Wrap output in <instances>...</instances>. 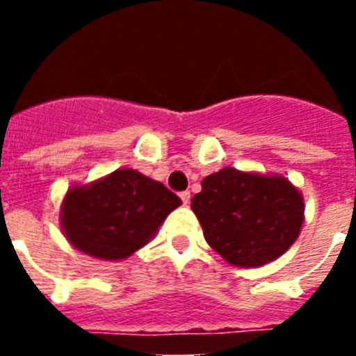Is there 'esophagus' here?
<instances>
[{"label": "esophagus", "mask_w": 356, "mask_h": 356, "mask_svg": "<svg viewBox=\"0 0 356 356\" xmlns=\"http://www.w3.org/2000/svg\"><path fill=\"white\" fill-rule=\"evenodd\" d=\"M180 197L181 201H184V205H188V201H191V193H188V191H184V193H180Z\"/></svg>", "instance_id": "34e87169"}]
</instances>
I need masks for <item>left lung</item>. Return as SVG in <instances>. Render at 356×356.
Returning a JSON list of instances; mask_svg holds the SVG:
<instances>
[{
	"mask_svg": "<svg viewBox=\"0 0 356 356\" xmlns=\"http://www.w3.org/2000/svg\"><path fill=\"white\" fill-rule=\"evenodd\" d=\"M191 207L210 248L237 267L280 259L305 221L303 194L285 176L235 168L203 178Z\"/></svg>",
	"mask_w": 356,
	"mask_h": 356,
	"instance_id": "8db88e82",
	"label": "left lung"
}]
</instances>
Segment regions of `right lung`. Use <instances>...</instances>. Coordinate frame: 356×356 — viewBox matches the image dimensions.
I'll return each mask as SVG.
<instances>
[{"mask_svg":"<svg viewBox=\"0 0 356 356\" xmlns=\"http://www.w3.org/2000/svg\"><path fill=\"white\" fill-rule=\"evenodd\" d=\"M181 200L160 181L124 168L72 185L60 205V228L74 250L99 260H124L155 237Z\"/></svg>","mask_w":356,"mask_h":356,"instance_id":"obj_1","label":"right lung"}]
</instances>
